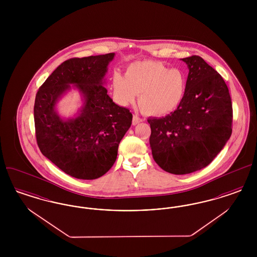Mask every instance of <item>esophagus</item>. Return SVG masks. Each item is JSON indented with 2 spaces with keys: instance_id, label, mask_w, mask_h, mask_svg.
Returning a JSON list of instances; mask_svg holds the SVG:
<instances>
[{
  "instance_id": "34e87169",
  "label": "esophagus",
  "mask_w": 257,
  "mask_h": 257,
  "mask_svg": "<svg viewBox=\"0 0 257 257\" xmlns=\"http://www.w3.org/2000/svg\"><path fill=\"white\" fill-rule=\"evenodd\" d=\"M144 119L143 118H141L139 115H137V114H134V116H133V125H137V124H139L140 122H142Z\"/></svg>"
}]
</instances>
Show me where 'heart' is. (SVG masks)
<instances>
[{
    "instance_id": "obj_1",
    "label": "heart",
    "mask_w": 257,
    "mask_h": 257,
    "mask_svg": "<svg viewBox=\"0 0 257 257\" xmlns=\"http://www.w3.org/2000/svg\"><path fill=\"white\" fill-rule=\"evenodd\" d=\"M186 75L178 68L169 69L160 61H137L130 64L126 76L115 72L113 91L123 105L131 104L139 94V105L146 113L154 116L168 114L183 100Z\"/></svg>"
}]
</instances>
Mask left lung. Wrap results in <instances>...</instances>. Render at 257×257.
Here are the masks:
<instances>
[{"label": "left lung", "instance_id": "left-lung-1", "mask_svg": "<svg viewBox=\"0 0 257 257\" xmlns=\"http://www.w3.org/2000/svg\"><path fill=\"white\" fill-rule=\"evenodd\" d=\"M189 68L183 100L160 118H148L154 161L172 174L199 171L215 159L232 133V104L222 77L198 56Z\"/></svg>", "mask_w": 257, "mask_h": 257}]
</instances>
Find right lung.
<instances>
[{
  "label": "right lung",
  "instance_id": "right-lung-1",
  "mask_svg": "<svg viewBox=\"0 0 257 257\" xmlns=\"http://www.w3.org/2000/svg\"><path fill=\"white\" fill-rule=\"evenodd\" d=\"M114 53L62 62L37 91L34 115L41 153L66 174L84 180L101 177L114 164L132 113L112 102L103 86ZM73 84L84 103L77 117L62 120L58 100Z\"/></svg>",
  "mask_w": 257,
  "mask_h": 257
}]
</instances>
